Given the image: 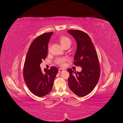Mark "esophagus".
Instances as JSON below:
<instances>
[{
    "instance_id": "esophagus-1",
    "label": "esophagus",
    "mask_w": 123,
    "mask_h": 123,
    "mask_svg": "<svg viewBox=\"0 0 123 123\" xmlns=\"http://www.w3.org/2000/svg\"><path fill=\"white\" fill-rule=\"evenodd\" d=\"M64 71V69H62V68H59V70H58V72L59 73H61L62 72H63Z\"/></svg>"
}]
</instances>
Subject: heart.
Here are the masks:
<instances>
[{"label":"heart","instance_id":"b5f03b06","mask_svg":"<svg viewBox=\"0 0 123 123\" xmlns=\"http://www.w3.org/2000/svg\"><path fill=\"white\" fill-rule=\"evenodd\" d=\"M59 42L64 48L68 45L70 46L71 44V40L70 39L65 36H61L59 39ZM67 60L66 57H58L55 59V63L60 66H63Z\"/></svg>","mask_w":123,"mask_h":123}]
</instances>
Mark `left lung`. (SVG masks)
Listing matches in <instances>:
<instances>
[{
    "instance_id": "left-lung-1",
    "label": "left lung",
    "mask_w": 123,
    "mask_h": 123,
    "mask_svg": "<svg viewBox=\"0 0 123 123\" xmlns=\"http://www.w3.org/2000/svg\"><path fill=\"white\" fill-rule=\"evenodd\" d=\"M68 32L76 41L77 49L74 64L82 68L80 72L69 68L68 84L70 89L77 95L84 97L90 93L97 84L100 76V66L98 55L89 36L84 31L69 30Z\"/></svg>"
}]
</instances>
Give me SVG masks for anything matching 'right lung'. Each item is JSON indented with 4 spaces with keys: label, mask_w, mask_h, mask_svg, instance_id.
Instances as JSON below:
<instances>
[{
    "label": "right lung",
    "mask_w": 123,
    "mask_h": 123,
    "mask_svg": "<svg viewBox=\"0 0 123 123\" xmlns=\"http://www.w3.org/2000/svg\"><path fill=\"white\" fill-rule=\"evenodd\" d=\"M53 32L44 33L36 38L30 45L24 67L23 78L30 91L35 95L41 97L52 90L54 80L58 72L57 68L51 67L50 69L40 67L48 53V44Z\"/></svg>",
    "instance_id": "1"
}]
</instances>
